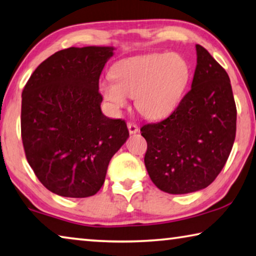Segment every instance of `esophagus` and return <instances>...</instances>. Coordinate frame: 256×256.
Returning a JSON list of instances; mask_svg holds the SVG:
<instances>
[{"instance_id": "obj_1", "label": "esophagus", "mask_w": 256, "mask_h": 256, "mask_svg": "<svg viewBox=\"0 0 256 256\" xmlns=\"http://www.w3.org/2000/svg\"><path fill=\"white\" fill-rule=\"evenodd\" d=\"M128 132L131 133V134H136V133L139 132V128L136 124L133 123H128Z\"/></svg>"}]
</instances>
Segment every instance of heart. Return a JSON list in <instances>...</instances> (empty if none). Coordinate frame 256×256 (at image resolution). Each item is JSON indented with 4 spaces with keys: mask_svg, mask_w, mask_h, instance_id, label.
<instances>
[{
    "mask_svg": "<svg viewBox=\"0 0 256 256\" xmlns=\"http://www.w3.org/2000/svg\"><path fill=\"white\" fill-rule=\"evenodd\" d=\"M112 78L100 83V91L112 109L128 106V96L149 120L171 114L184 96L190 80V66L176 54H152L122 60L112 72Z\"/></svg>",
    "mask_w": 256,
    "mask_h": 256,
    "instance_id": "obj_1",
    "label": "heart"
}]
</instances>
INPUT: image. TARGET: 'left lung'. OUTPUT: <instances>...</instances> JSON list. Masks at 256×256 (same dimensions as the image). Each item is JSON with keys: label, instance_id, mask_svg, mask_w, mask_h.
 <instances>
[{"label": "left lung", "instance_id": "left-lung-1", "mask_svg": "<svg viewBox=\"0 0 256 256\" xmlns=\"http://www.w3.org/2000/svg\"><path fill=\"white\" fill-rule=\"evenodd\" d=\"M190 90L168 118L146 124L144 165L162 192L182 194L206 188L221 172L236 136L237 109L226 72L196 44Z\"/></svg>", "mask_w": 256, "mask_h": 256}]
</instances>
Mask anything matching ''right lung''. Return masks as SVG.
<instances>
[{
	"label": "right lung",
	"mask_w": 256,
	"mask_h": 256,
	"mask_svg": "<svg viewBox=\"0 0 256 256\" xmlns=\"http://www.w3.org/2000/svg\"><path fill=\"white\" fill-rule=\"evenodd\" d=\"M112 46L70 48L36 68L22 94V138L28 164L62 197L96 194L112 157L128 138L126 123L104 116L99 77Z\"/></svg>",
	"instance_id": "obj_1"
}]
</instances>
